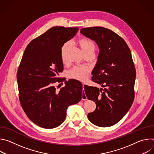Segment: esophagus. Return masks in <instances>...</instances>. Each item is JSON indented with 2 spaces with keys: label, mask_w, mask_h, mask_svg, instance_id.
Segmentation results:
<instances>
[{
  "label": "esophagus",
  "mask_w": 154,
  "mask_h": 154,
  "mask_svg": "<svg viewBox=\"0 0 154 154\" xmlns=\"http://www.w3.org/2000/svg\"><path fill=\"white\" fill-rule=\"evenodd\" d=\"M84 87H85V84L83 83V90H84ZM82 99L83 100H87V97H86V96L85 92L82 93Z\"/></svg>",
  "instance_id": "obj_1"
}]
</instances>
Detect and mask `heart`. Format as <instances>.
<instances>
[{"label": "heart", "mask_w": 154, "mask_h": 154, "mask_svg": "<svg viewBox=\"0 0 154 154\" xmlns=\"http://www.w3.org/2000/svg\"><path fill=\"white\" fill-rule=\"evenodd\" d=\"M79 42L83 54L88 53V52L94 53L96 46H95L94 42L92 40L88 38H84L80 39L79 41ZM69 46V42H67L64 43L61 48V57L62 61L63 63H66L65 52L66 51ZM89 72H90V69L88 67L75 66L69 72V77L73 79L83 81L87 78Z\"/></svg>", "instance_id": "obj_1"}]
</instances>
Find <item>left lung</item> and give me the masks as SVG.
<instances>
[{
  "mask_svg": "<svg viewBox=\"0 0 154 154\" xmlns=\"http://www.w3.org/2000/svg\"><path fill=\"white\" fill-rule=\"evenodd\" d=\"M80 33L99 48L92 81L104 88L85 86L87 98L96 104L88 118L99 127L113 125L125 115L134 100L136 70L130 50L121 36L108 29L83 28Z\"/></svg>",
  "mask_w": 154,
  "mask_h": 154,
  "instance_id": "obj_1",
  "label": "left lung"
}]
</instances>
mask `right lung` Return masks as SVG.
<instances>
[{"label":"right lung","instance_id":"right-lung-1","mask_svg":"<svg viewBox=\"0 0 154 154\" xmlns=\"http://www.w3.org/2000/svg\"><path fill=\"white\" fill-rule=\"evenodd\" d=\"M78 30V27H52L29 44L22 58L17 72L19 101L27 117L41 127L59 126L66 118L68 106L82 99V84L79 80H66L59 91L54 86L63 81L59 77L63 71L61 48Z\"/></svg>","mask_w":154,"mask_h":154}]
</instances>
